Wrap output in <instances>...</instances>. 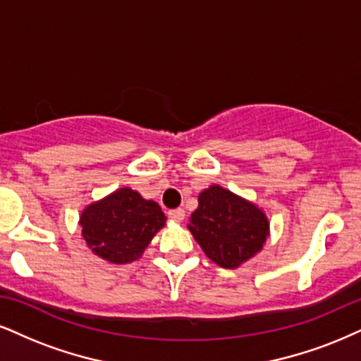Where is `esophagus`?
I'll return each instance as SVG.
<instances>
[{
    "label": "esophagus",
    "mask_w": 361,
    "mask_h": 361,
    "mask_svg": "<svg viewBox=\"0 0 361 361\" xmlns=\"http://www.w3.org/2000/svg\"><path fill=\"white\" fill-rule=\"evenodd\" d=\"M184 216H185L184 209H173V211L169 212V217H171V219L176 221V222H180L182 219H184Z\"/></svg>",
    "instance_id": "34e87169"
}]
</instances>
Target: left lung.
I'll return each mask as SVG.
<instances>
[{
    "instance_id": "8db88e82",
    "label": "left lung",
    "mask_w": 361,
    "mask_h": 361,
    "mask_svg": "<svg viewBox=\"0 0 361 361\" xmlns=\"http://www.w3.org/2000/svg\"><path fill=\"white\" fill-rule=\"evenodd\" d=\"M188 228L209 259L226 269L251 259L269 235L264 212L221 185L199 194V206L190 214Z\"/></svg>"
}]
</instances>
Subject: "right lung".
I'll return each instance as SVG.
<instances>
[{
    "mask_svg": "<svg viewBox=\"0 0 361 361\" xmlns=\"http://www.w3.org/2000/svg\"><path fill=\"white\" fill-rule=\"evenodd\" d=\"M166 219L157 202L122 188L83 209L80 226L93 255L114 264H127L144 255Z\"/></svg>",
    "mask_w": 361,
    "mask_h": 361,
    "instance_id": "right-lung-1",
    "label": "right lung"
}]
</instances>
